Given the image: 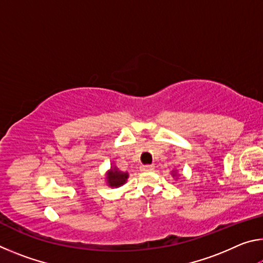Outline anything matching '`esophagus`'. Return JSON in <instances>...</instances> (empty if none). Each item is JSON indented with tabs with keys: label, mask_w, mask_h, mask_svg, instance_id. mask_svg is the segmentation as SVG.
I'll use <instances>...</instances> for the list:
<instances>
[{
	"label": "esophagus",
	"mask_w": 263,
	"mask_h": 263,
	"mask_svg": "<svg viewBox=\"0 0 263 263\" xmlns=\"http://www.w3.org/2000/svg\"><path fill=\"white\" fill-rule=\"evenodd\" d=\"M154 169L153 164H145V166L141 167V171L142 172H152Z\"/></svg>",
	"instance_id": "obj_1"
}]
</instances>
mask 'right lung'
Here are the masks:
<instances>
[{"instance_id": "obj_1", "label": "right lung", "mask_w": 263, "mask_h": 263, "mask_svg": "<svg viewBox=\"0 0 263 263\" xmlns=\"http://www.w3.org/2000/svg\"><path fill=\"white\" fill-rule=\"evenodd\" d=\"M128 174L127 173L119 172L117 169H111L108 174V182L110 186H119L123 183H125Z\"/></svg>"}]
</instances>
